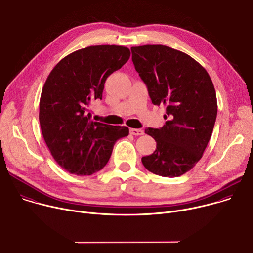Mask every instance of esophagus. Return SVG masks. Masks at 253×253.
Masks as SVG:
<instances>
[{
	"label": "esophagus",
	"mask_w": 253,
	"mask_h": 253,
	"mask_svg": "<svg viewBox=\"0 0 253 253\" xmlns=\"http://www.w3.org/2000/svg\"><path fill=\"white\" fill-rule=\"evenodd\" d=\"M130 133L132 135H135V136H140V135H143L144 134V131L142 129H131L130 130Z\"/></svg>",
	"instance_id": "obj_1"
}]
</instances>
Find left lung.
Here are the masks:
<instances>
[{
	"label": "left lung",
	"mask_w": 253,
	"mask_h": 253,
	"mask_svg": "<svg viewBox=\"0 0 253 253\" xmlns=\"http://www.w3.org/2000/svg\"><path fill=\"white\" fill-rule=\"evenodd\" d=\"M131 51L151 102L167 111L162 128L145 129L156 149L141 162L154 174L179 176L196 166L211 138L218 108L214 84L198 61L179 50L143 45Z\"/></svg>",
	"instance_id": "left-lung-1"
}]
</instances>
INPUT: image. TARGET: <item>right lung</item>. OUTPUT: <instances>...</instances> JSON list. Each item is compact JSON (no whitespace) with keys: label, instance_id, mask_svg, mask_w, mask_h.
I'll return each mask as SVG.
<instances>
[{"label":"right lung","instance_id":"1","mask_svg":"<svg viewBox=\"0 0 253 253\" xmlns=\"http://www.w3.org/2000/svg\"><path fill=\"white\" fill-rule=\"evenodd\" d=\"M119 45H96L62 58L42 88L39 122L55 162L77 175H90L108 163L115 142L128 136L125 126L90 121L87 107L102 100L107 78L129 59Z\"/></svg>","mask_w":253,"mask_h":253}]
</instances>
